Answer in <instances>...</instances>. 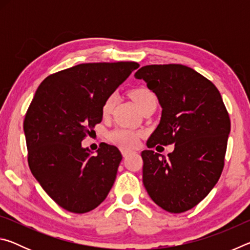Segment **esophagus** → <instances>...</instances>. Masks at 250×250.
I'll use <instances>...</instances> for the list:
<instances>
[{
	"label": "esophagus",
	"instance_id": "1",
	"mask_svg": "<svg viewBox=\"0 0 250 250\" xmlns=\"http://www.w3.org/2000/svg\"><path fill=\"white\" fill-rule=\"evenodd\" d=\"M121 153H122V155H124V156H126V155L131 153V151L130 150H126V149H121Z\"/></svg>",
	"mask_w": 250,
	"mask_h": 250
}]
</instances>
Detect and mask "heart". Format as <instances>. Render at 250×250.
<instances>
[{"instance_id":"b5f03b06","label":"heart","mask_w":250,"mask_h":250,"mask_svg":"<svg viewBox=\"0 0 250 250\" xmlns=\"http://www.w3.org/2000/svg\"><path fill=\"white\" fill-rule=\"evenodd\" d=\"M131 98L133 99L135 104L140 108V110L149 103L156 101L153 92H151L149 89H146V88H137V89L132 90L131 91ZM115 103L116 94L109 95L107 98H105L103 104V108H101V112H103L104 116H108L109 113L112 111ZM139 137H140V133L137 132V131L124 128L116 129L109 133V140L121 147L137 146L139 143Z\"/></svg>"}]
</instances>
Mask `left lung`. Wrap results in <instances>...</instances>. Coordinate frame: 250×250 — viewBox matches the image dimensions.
<instances>
[{"instance_id":"left-lung-1","label":"left lung","mask_w":250,"mask_h":250,"mask_svg":"<svg viewBox=\"0 0 250 250\" xmlns=\"http://www.w3.org/2000/svg\"><path fill=\"white\" fill-rule=\"evenodd\" d=\"M158 97L159 125L142 151L143 185L170 213L196 206L217 183L224 167L230 120L215 84L188 66H143L134 74ZM174 144L169 158L150 150Z\"/></svg>"}]
</instances>
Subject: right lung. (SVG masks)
<instances>
[{
  "mask_svg": "<svg viewBox=\"0 0 250 250\" xmlns=\"http://www.w3.org/2000/svg\"><path fill=\"white\" fill-rule=\"evenodd\" d=\"M138 62H88L48 76L24 120L28 166L44 191L76 214L107 197L122 160L118 147L100 143L96 154L82 141L103 120L101 108Z\"/></svg>",
  "mask_w": 250,
  "mask_h": 250,
  "instance_id": "add662e5",
  "label": "right lung"
}]
</instances>
